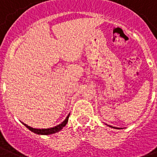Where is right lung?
Listing matches in <instances>:
<instances>
[{
	"instance_id": "obj_1",
	"label": "right lung",
	"mask_w": 157,
	"mask_h": 157,
	"mask_svg": "<svg viewBox=\"0 0 157 157\" xmlns=\"http://www.w3.org/2000/svg\"><path fill=\"white\" fill-rule=\"evenodd\" d=\"M69 116H70V114L67 116V118H65V121L62 122L60 124H59L57 125V126H55V127H53V128H42V129H40V128H32V127L29 126V125L25 124H24V125H25L27 128H29V130H31L32 132L35 133V134H38V135H51V134L57 133V132L59 131L60 129H62V128L65 127V125H66V124H67V122H68Z\"/></svg>"
}]
</instances>
